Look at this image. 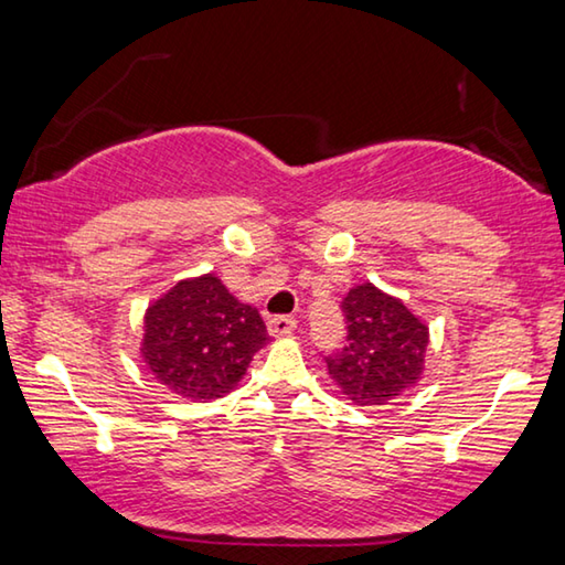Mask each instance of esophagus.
I'll return each mask as SVG.
<instances>
[{
	"mask_svg": "<svg viewBox=\"0 0 565 565\" xmlns=\"http://www.w3.org/2000/svg\"><path fill=\"white\" fill-rule=\"evenodd\" d=\"M266 327H269L271 337H289V333H294V329H296V319L294 317H274V319H269Z\"/></svg>",
	"mask_w": 565,
	"mask_h": 565,
	"instance_id": "obj_1",
	"label": "esophagus"
}]
</instances>
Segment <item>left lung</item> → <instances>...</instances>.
I'll return each mask as SVG.
<instances>
[{
    "label": "left lung",
    "mask_w": 565,
    "mask_h": 565,
    "mask_svg": "<svg viewBox=\"0 0 565 565\" xmlns=\"http://www.w3.org/2000/svg\"><path fill=\"white\" fill-rule=\"evenodd\" d=\"M347 343L327 356L329 376L356 406H384L424 374L428 327L404 301L374 284L353 286L341 301Z\"/></svg>",
    "instance_id": "left-lung-1"
}]
</instances>
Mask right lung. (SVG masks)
<instances>
[{
  "instance_id": "1",
  "label": "right lung",
  "mask_w": 565,
  "mask_h": 565,
  "mask_svg": "<svg viewBox=\"0 0 565 565\" xmlns=\"http://www.w3.org/2000/svg\"><path fill=\"white\" fill-rule=\"evenodd\" d=\"M266 341L259 311L234 299L218 276L204 274L149 306L141 356L169 391L212 401L236 388Z\"/></svg>"
}]
</instances>
